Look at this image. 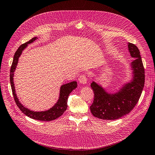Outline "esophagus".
<instances>
[{
    "label": "esophagus",
    "instance_id": "1",
    "mask_svg": "<svg viewBox=\"0 0 155 155\" xmlns=\"http://www.w3.org/2000/svg\"><path fill=\"white\" fill-rule=\"evenodd\" d=\"M78 81L81 84H86L88 81V78H87V76H86V74H81V76L78 77Z\"/></svg>",
    "mask_w": 155,
    "mask_h": 155
}]
</instances>
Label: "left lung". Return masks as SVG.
<instances>
[{"label":"left lung","mask_w":155,"mask_h":155,"mask_svg":"<svg viewBox=\"0 0 155 155\" xmlns=\"http://www.w3.org/2000/svg\"><path fill=\"white\" fill-rule=\"evenodd\" d=\"M128 48L131 56L135 59L131 63L134 78L130 83L114 94H107L94 82L91 84L94 96L90 108L96 117L106 120H117L128 114L139 101L145 84V69L137 47L129 43Z\"/></svg>","instance_id":"obj_1"}]
</instances>
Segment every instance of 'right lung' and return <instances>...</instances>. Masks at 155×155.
I'll return each instance as SVG.
<instances>
[{
	"mask_svg": "<svg viewBox=\"0 0 155 155\" xmlns=\"http://www.w3.org/2000/svg\"><path fill=\"white\" fill-rule=\"evenodd\" d=\"M37 39L36 37L33 38L30 41L25 43V44L21 45L18 49H17L16 53H14L13 61L12 63L11 67H10V84H11V88L12 91V94L14 96V99L15 100L17 106L19 107L20 110L22 111L26 116L30 117V118L34 119L39 121H52L58 118L61 116H62L63 113L65 111L67 108V100L69 98L70 93L73 91L74 88L77 87V82L76 81H73L69 82V83L65 84L62 85L61 87L60 91V96L58 102L51 109L45 111H39V112H36V111H33L30 110H28L26 107H24L21 105V103L18 101L16 94L15 93V89H14V84L13 82V77H14V72L15 71V69L17 65L18 61V58L20 56L21 52L23 50L26 48L28 44H31L34 41Z\"/></svg>",
	"mask_w": 155,
	"mask_h": 155,
	"instance_id": "obj_1",
	"label": "right lung"
}]
</instances>
